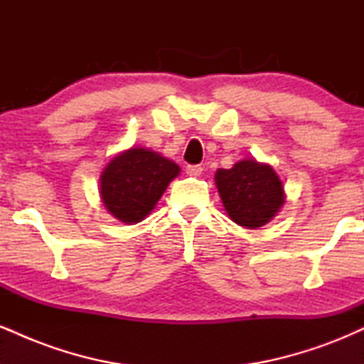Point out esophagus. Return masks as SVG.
Returning a JSON list of instances; mask_svg holds the SVG:
<instances>
[{"label": "esophagus", "mask_w": 364, "mask_h": 364, "mask_svg": "<svg viewBox=\"0 0 364 364\" xmlns=\"http://www.w3.org/2000/svg\"><path fill=\"white\" fill-rule=\"evenodd\" d=\"M202 173H203L202 166H188V168H186V174H188V176L196 178V176H200V174H202Z\"/></svg>", "instance_id": "esophagus-1"}]
</instances>
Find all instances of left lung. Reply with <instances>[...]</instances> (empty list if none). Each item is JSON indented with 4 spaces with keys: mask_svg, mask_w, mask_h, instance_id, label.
I'll return each mask as SVG.
<instances>
[{
    "mask_svg": "<svg viewBox=\"0 0 364 364\" xmlns=\"http://www.w3.org/2000/svg\"><path fill=\"white\" fill-rule=\"evenodd\" d=\"M215 186L232 223L246 229L269 224L286 203L284 183L275 169L246 157L231 169H217Z\"/></svg>",
    "mask_w": 364,
    "mask_h": 364,
    "instance_id": "obj_1",
    "label": "left lung"
}]
</instances>
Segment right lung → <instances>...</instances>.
Masks as SVG:
<instances>
[{
	"instance_id": "add662e5",
	"label": "right lung",
	"mask_w": 364,
	"mask_h": 364,
	"mask_svg": "<svg viewBox=\"0 0 364 364\" xmlns=\"http://www.w3.org/2000/svg\"><path fill=\"white\" fill-rule=\"evenodd\" d=\"M181 168L145 147L116 154L99 178V195L106 210L124 224H136L157 205Z\"/></svg>"
}]
</instances>
